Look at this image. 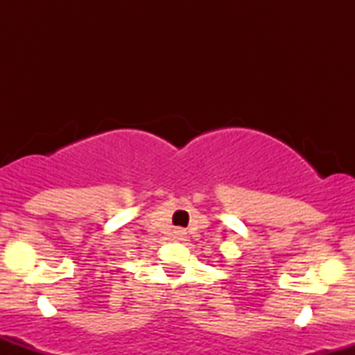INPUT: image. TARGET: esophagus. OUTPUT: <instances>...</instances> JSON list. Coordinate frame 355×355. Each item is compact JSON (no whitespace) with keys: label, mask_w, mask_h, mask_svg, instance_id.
I'll use <instances>...</instances> for the list:
<instances>
[{"label":"esophagus","mask_w":355,"mask_h":355,"mask_svg":"<svg viewBox=\"0 0 355 355\" xmlns=\"http://www.w3.org/2000/svg\"><path fill=\"white\" fill-rule=\"evenodd\" d=\"M187 235V232L183 230V229H177V230H173V237L177 239V240H183V237H185Z\"/></svg>","instance_id":"34e87169"}]
</instances>
